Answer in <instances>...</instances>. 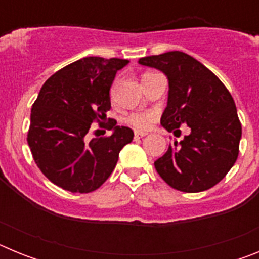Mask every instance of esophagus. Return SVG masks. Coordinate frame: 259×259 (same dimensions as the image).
<instances>
[{"label":"esophagus","instance_id":"34e87169","mask_svg":"<svg viewBox=\"0 0 259 259\" xmlns=\"http://www.w3.org/2000/svg\"><path fill=\"white\" fill-rule=\"evenodd\" d=\"M146 132H141V131H135V139H141V137L146 136Z\"/></svg>","mask_w":259,"mask_h":259}]
</instances>
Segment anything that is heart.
Wrapping results in <instances>:
<instances>
[{
	"instance_id": "b5f03b06",
	"label": "heart",
	"mask_w": 259,
	"mask_h": 259,
	"mask_svg": "<svg viewBox=\"0 0 259 259\" xmlns=\"http://www.w3.org/2000/svg\"><path fill=\"white\" fill-rule=\"evenodd\" d=\"M155 114L153 111H137V113H131L125 118V123H128L132 127L137 130H146L149 128L152 122L154 120Z\"/></svg>"
}]
</instances>
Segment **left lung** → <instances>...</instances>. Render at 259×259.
<instances>
[{
	"label": "left lung",
	"mask_w": 259,
	"mask_h": 259,
	"mask_svg": "<svg viewBox=\"0 0 259 259\" xmlns=\"http://www.w3.org/2000/svg\"><path fill=\"white\" fill-rule=\"evenodd\" d=\"M139 63L162 71L168 79V100L161 118L167 131L191 128L184 140L170 144L154 162L174 189L196 193L218 184L239 155L241 123L228 89L207 67L183 52L144 57Z\"/></svg>",
	"instance_id": "left-lung-1"
}]
</instances>
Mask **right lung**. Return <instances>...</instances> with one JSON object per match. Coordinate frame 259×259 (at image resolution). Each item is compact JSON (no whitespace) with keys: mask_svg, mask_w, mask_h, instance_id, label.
<instances>
[{"mask_svg":"<svg viewBox=\"0 0 259 259\" xmlns=\"http://www.w3.org/2000/svg\"><path fill=\"white\" fill-rule=\"evenodd\" d=\"M127 59L85 57L57 71L41 87L31 110L27 141L40 171L53 184L72 193L100 188L114 171L119 152L134 131L119 127L106 111L110 87ZM93 121L113 129L110 137L88 143Z\"/></svg>","mask_w":259,"mask_h":259,"instance_id":"obj_1","label":"right lung"}]
</instances>
